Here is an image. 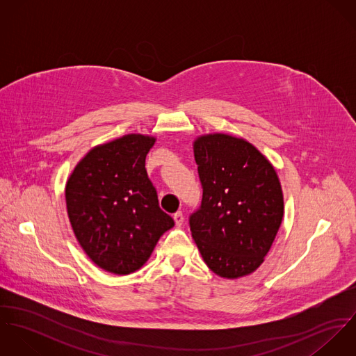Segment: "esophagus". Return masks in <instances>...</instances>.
Instances as JSON below:
<instances>
[{"mask_svg": "<svg viewBox=\"0 0 356 356\" xmlns=\"http://www.w3.org/2000/svg\"><path fill=\"white\" fill-rule=\"evenodd\" d=\"M174 220H175V225H177L178 227L182 226V223H184V213H182L181 211L175 212V213H174Z\"/></svg>", "mask_w": 356, "mask_h": 356, "instance_id": "34e87169", "label": "esophagus"}]
</instances>
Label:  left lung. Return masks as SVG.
I'll use <instances>...</instances> for the list:
<instances>
[{
  "label": "left lung",
  "instance_id": "8db88e82",
  "mask_svg": "<svg viewBox=\"0 0 356 356\" xmlns=\"http://www.w3.org/2000/svg\"><path fill=\"white\" fill-rule=\"evenodd\" d=\"M203 188L189 226L204 261L223 278L251 274L267 254L284 215L277 172L254 145L226 134L195 143Z\"/></svg>",
  "mask_w": 356,
  "mask_h": 356
}]
</instances>
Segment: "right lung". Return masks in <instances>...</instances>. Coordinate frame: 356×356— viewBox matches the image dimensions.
<instances>
[{"label":"right lung","mask_w":356,"mask_h":356,"mask_svg":"<svg viewBox=\"0 0 356 356\" xmlns=\"http://www.w3.org/2000/svg\"><path fill=\"white\" fill-rule=\"evenodd\" d=\"M154 138L130 134L88 153L65 186L76 240L104 270L119 275L138 270L174 219L159 207L145 157Z\"/></svg>","instance_id":"1"}]
</instances>
